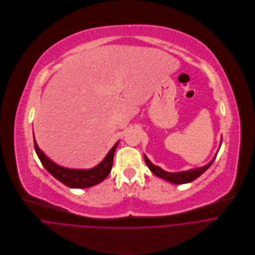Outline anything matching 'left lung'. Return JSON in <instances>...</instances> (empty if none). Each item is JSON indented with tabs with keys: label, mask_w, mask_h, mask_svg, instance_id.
Wrapping results in <instances>:
<instances>
[{
	"label": "left lung",
	"mask_w": 255,
	"mask_h": 255,
	"mask_svg": "<svg viewBox=\"0 0 255 255\" xmlns=\"http://www.w3.org/2000/svg\"><path fill=\"white\" fill-rule=\"evenodd\" d=\"M222 142V141H221ZM215 157L204 167L201 168H197V169H192V170H188V171H182V172H176V173H171V172H166L164 171L163 169H161L160 167L152 164L149 159L146 157V155H144V159L145 162L148 166V168L150 170L158 177L163 178L169 182H172L174 184H183V183H188V182H192L193 180H195L196 178H198L201 174H203L207 169L210 167V165L213 163V161L215 160Z\"/></svg>",
	"instance_id": "8db88e82"
}]
</instances>
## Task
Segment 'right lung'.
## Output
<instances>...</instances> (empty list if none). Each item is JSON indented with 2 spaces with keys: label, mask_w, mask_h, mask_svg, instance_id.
I'll return each instance as SVG.
<instances>
[{
  "label": "right lung",
  "mask_w": 255,
  "mask_h": 255,
  "mask_svg": "<svg viewBox=\"0 0 255 255\" xmlns=\"http://www.w3.org/2000/svg\"><path fill=\"white\" fill-rule=\"evenodd\" d=\"M118 144H119V141L109 151V153L104 158V160L100 164H98L96 167L92 169H88V170H80V169L64 168L62 166L57 165L53 161H51L40 150L34 137L35 150L43 166L47 169V171L50 174H52L56 179H58L60 182H62L63 184H65L70 188H87L102 182L111 171L114 153Z\"/></svg>",
  "instance_id": "add662e5"
}]
</instances>
